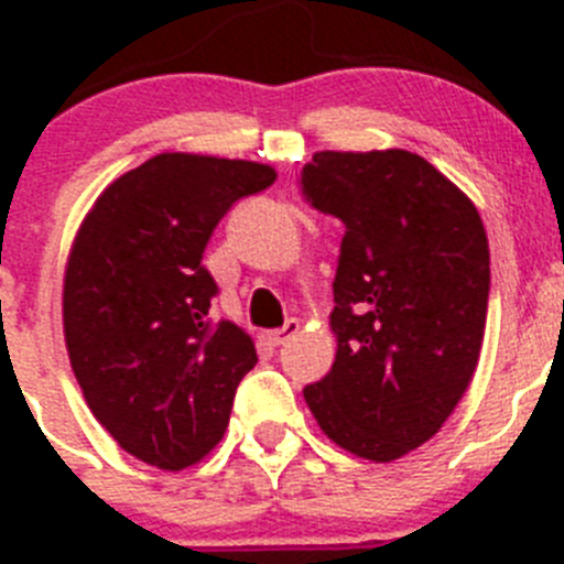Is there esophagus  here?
I'll use <instances>...</instances> for the list:
<instances>
[{"label":"esophagus","mask_w":564,"mask_h":564,"mask_svg":"<svg viewBox=\"0 0 564 564\" xmlns=\"http://www.w3.org/2000/svg\"><path fill=\"white\" fill-rule=\"evenodd\" d=\"M299 330H302V325H299V318H288L285 325L279 327V330L268 333V341H271L273 347H282V344H288V341H291V338H296Z\"/></svg>","instance_id":"obj_1"}]
</instances>
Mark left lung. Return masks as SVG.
Returning <instances> with one entry per match:
<instances>
[{
    "label": "left lung",
    "instance_id": "1",
    "mask_svg": "<svg viewBox=\"0 0 564 564\" xmlns=\"http://www.w3.org/2000/svg\"><path fill=\"white\" fill-rule=\"evenodd\" d=\"M302 194L344 223L336 361L305 401L336 446L392 463L437 435L477 370L486 228L475 203L406 149L316 152Z\"/></svg>",
    "mask_w": 564,
    "mask_h": 564
}]
</instances>
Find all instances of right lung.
<instances>
[{
	"label": "right lung",
	"mask_w": 564,
	"mask_h": 564,
	"mask_svg": "<svg viewBox=\"0 0 564 564\" xmlns=\"http://www.w3.org/2000/svg\"><path fill=\"white\" fill-rule=\"evenodd\" d=\"M276 181L265 163L163 152L109 183L64 271V341L84 401L112 441L181 471L220 443L234 392L257 364L203 251L228 208Z\"/></svg>",
	"instance_id": "1"
}]
</instances>
